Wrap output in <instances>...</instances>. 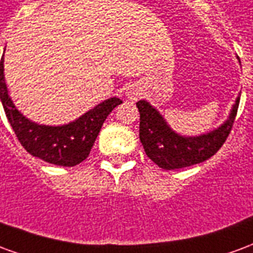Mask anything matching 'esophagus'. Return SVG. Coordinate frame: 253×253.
Listing matches in <instances>:
<instances>
[{"instance_id": "1", "label": "esophagus", "mask_w": 253, "mask_h": 253, "mask_svg": "<svg viewBox=\"0 0 253 253\" xmlns=\"http://www.w3.org/2000/svg\"><path fill=\"white\" fill-rule=\"evenodd\" d=\"M141 94H142V90H141V88L137 86V85H130V86H127L126 88L127 99L137 100Z\"/></svg>"}]
</instances>
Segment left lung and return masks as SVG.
<instances>
[{"mask_svg":"<svg viewBox=\"0 0 253 253\" xmlns=\"http://www.w3.org/2000/svg\"><path fill=\"white\" fill-rule=\"evenodd\" d=\"M240 97L236 99L228 121L206 134L184 137L175 132L154 107L145 100L137 103L139 111V139L149 159L163 169H179L203 163L217 153L233 127Z\"/></svg>","mask_w":253,"mask_h":253,"instance_id":"8db88e82","label":"left lung"}]
</instances>
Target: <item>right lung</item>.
<instances>
[{"label":"right lung","mask_w":253,"mask_h":253,"mask_svg":"<svg viewBox=\"0 0 253 253\" xmlns=\"http://www.w3.org/2000/svg\"><path fill=\"white\" fill-rule=\"evenodd\" d=\"M0 99L5 115L25 150L46 163L61 167H74L88 157L107 116L122 103L121 99L111 97L69 125H38L27 119L9 97L3 77V57L0 62Z\"/></svg>","instance_id":"add662e5"}]
</instances>
